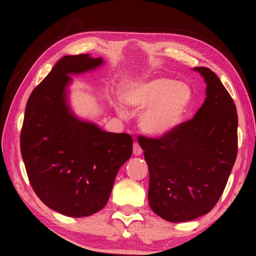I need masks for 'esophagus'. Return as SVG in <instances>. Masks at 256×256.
<instances>
[{"label": "esophagus", "instance_id": "esophagus-1", "mask_svg": "<svg viewBox=\"0 0 256 256\" xmlns=\"http://www.w3.org/2000/svg\"><path fill=\"white\" fill-rule=\"evenodd\" d=\"M133 154L134 156H140L142 154V149L138 142H134L133 144Z\"/></svg>", "mask_w": 256, "mask_h": 256}]
</instances>
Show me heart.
<instances>
[{
	"instance_id": "b5f03b06",
	"label": "heart",
	"mask_w": 256,
	"mask_h": 256,
	"mask_svg": "<svg viewBox=\"0 0 256 256\" xmlns=\"http://www.w3.org/2000/svg\"><path fill=\"white\" fill-rule=\"evenodd\" d=\"M125 105L138 115V126L151 136H162L180 126L193 102V92L184 82L170 78L154 76L132 81L122 90ZM120 116L126 118L128 112L120 102H115Z\"/></svg>"
}]
</instances>
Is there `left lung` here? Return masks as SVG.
<instances>
[{"instance_id":"8db88e82","label":"left lung","mask_w":256,"mask_h":256,"mask_svg":"<svg viewBox=\"0 0 256 256\" xmlns=\"http://www.w3.org/2000/svg\"><path fill=\"white\" fill-rule=\"evenodd\" d=\"M193 70L206 84L196 116L159 138H138L149 167L150 208L170 222H190L214 209L237 156L235 102L210 68Z\"/></svg>"}]
</instances>
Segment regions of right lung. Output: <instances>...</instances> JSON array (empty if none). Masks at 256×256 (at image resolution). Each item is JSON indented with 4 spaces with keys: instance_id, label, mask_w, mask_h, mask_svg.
Segmentation results:
<instances>
[{
    "instance_id": "1",
    "label": "right lung",
    "mask_w": 256,
    "mask_h": 256,
    "mask_svg": "<svg viewBox=\"0 0 256 256\" xmlns=\"http://www.w3.org/2000/svg\"><path fill=\"white\" fill-rule=\"evenodd\" d=\"M102 64L89 54L63 56L34 89L24 110L20 146L30 184L47 206L73 218L106 206L133 150L130 134L104 131L78 118L68 104L70 76Z\"/></svg>"
}]
</instances>
